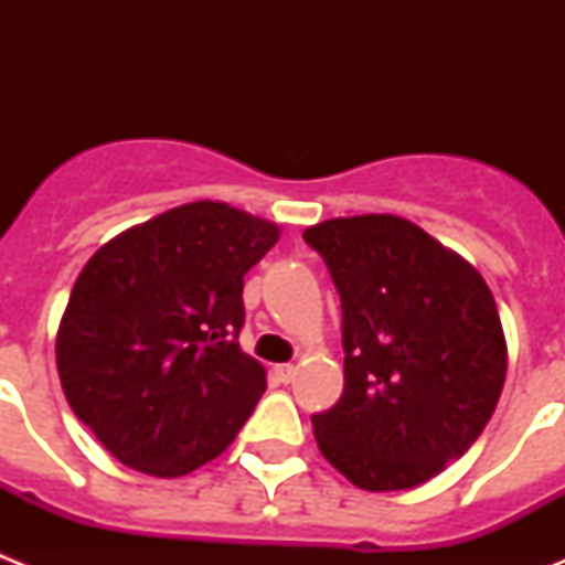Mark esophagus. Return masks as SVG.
Returning a JSON list of instances; mask_svg holds the SVG:
<instances>
[{
	"instance_id": "esophagus-1",
	"label": "esophagus",
	"mask_w": 565,
	"mask_h": 565,
	"mask_svg": "<svg viewBox=\"0 0 565 565\" xmlns=\"http://www.w3.org/2000/svg\"><path fill=\"white\" fill-rule=\"evenodd\" d=\"M274 373H277L279 382H291L294 373H297V367H294V364H277V367H274Z\"/></svg>"
}]
</instances>
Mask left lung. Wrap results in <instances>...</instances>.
Listing matches in <instances>:
<instances>
[{
	"mask_svg": "<svg viewBox=\"0 0 565 565\" xmlns=\"http://www.w3.org/2000/svg\"><path fill=\"white\" fill-rule=\"evenodd\" d=\"M342 297L344 393L313 416L319 452L367 492L413 489L476 444L507 379L487 279L396 214L302 232Z\"/></svg>",
	"mask_w": 565,
	"mask_h": 565,
	"instance_id": "left-lung-1",
	"label": "left lung"
}]
</instances>
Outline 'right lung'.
<instances>
[{
    "label": "right lung",
    "instance_id": "obj_1",
    "mask_svg": "<svg viewBox=\"0 0 565 565\" xmlns=\"http://www.w3.org/2000/svg\"><path fill=\"white\" fill-rule=\"evenodd\" d=\"M279 226L194 201L104 243L56 333L70 407L127 467L181 478L221 456L266 391L239 351L243 277Z\"/></svg>",
    "mask_w": 565,
    "mask_h": 565
}]
</instances>
